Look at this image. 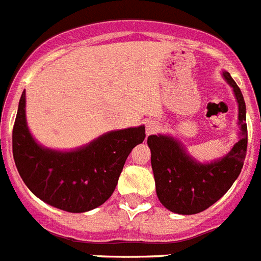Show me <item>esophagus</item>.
I'll use <instances>...</instances> for the list:
<instances>
[{"instance_id": "34e87169", "label": "esophagus", "mask_w": 261, "mask_h": 261, "mask_svg": "<svg viewBox=\"0 0 261 261\" xmlns=\"http://www.w3.org/2000/svg\"><path fill=\"white\" fill-rule=\"evenodd\" d=\"M158 129H159V125L155 123V121H147V123L145 124V132H146L147 136L155 133Z\"/></svg>"}]
</instances>
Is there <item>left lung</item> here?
Masks as SVG:
<instances>
[{"instance_id": "8db88e82", "label": "left lung", "mask_w": 261, "mask_h": 261, "mask_svg": "<svg viewBox=\"0 0 261 261\" xmlns=\"http://www.w3.org/2000/svg\"><path fill=\"white\" fill-rule=\"evenodd\" d=\"M222 75L232 87L238 102L241 126L238 142L225 156L211 163H200L187 154L180 141L171 136L147 137L156 196L163 206L174 213L196 214L208 209L230 190L243 167L247 153L246 103L230 73L223 71Z\"/></svg>"}]
</instances>
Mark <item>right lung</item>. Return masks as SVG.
Listing matches in <instances>:
<instances>
[{"label":"right lung","mask_w":261,"mask_h":261,"mask_svg":"<svg viewBox=\"0 0 261 261\" xmlns=\"http://www.w3.org/2000/svg\"><path fill=\"white\" fill-rule=\"evenodd\" d=\"M145 136V126L140 125L111 130L75 150H52L30 133L23 91L13 128V155L34 195L61 211L84 213L110 199L129 153Z\"/></svg>","instance_id":"add662e5"}]
</instances>
